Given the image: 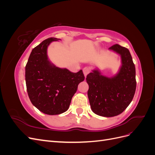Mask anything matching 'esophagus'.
I'll list each match as a JSON object with an SVG mask.
<instances>
[{"mask_svg": "<svg viewBox=\"0 0 155 155\" xmlns=\"http://www.w3.org/2000/svg\"><path fill=\"white\" fill-rule=\"evenodd\" d=\"M91 68H90V67H85L83 68V73H84V74H85V76L86 77L87 76V75L91 72Z\"/></svg>", "mask_w": 155, "mask_h": 155, "instance_id": "1", "label": "esophagus"}]
</instances>
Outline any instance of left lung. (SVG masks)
Wrapping results in <instances>:
<instances>
[{
    "instance_id": "8db88e82",
    "label": "left lung",
    "mask_w": 155,
    "mask_h": 155,
    "mask_svg": "<svg viewBox=\"0 0 155 155\" xmlns=\"http://www.w3.org/2000/svg\"><path fill=\"white\" fill-rule=\"evenodd\" d=\"M109 49L121 55L122 66L118 74L109 78L96 70L86 78L91 109L95 114L105 117L123 112L132 101L137 87L135 66L129 50L117 44Z\"/></svg>"
}]
</instances>
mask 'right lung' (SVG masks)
Returning <instances> with one entry per match:
<instances>
[{
	"label": "right lung",
	"mask_w": 155,
	"mask_h": 155,
	"mask_svg": "<svg viewBox=\"0 0 155 155\" xmlns=\"http://www.w3.org/2000/svg\"><path fill=\"white\" fill-rule=\"evenodd\" d=\"M58 39H45L33 49L25 68L26 89L31 104L49 115L67 111L79 83L85 79L82 70L74 73L50 63L47 47Z\"/></svg>",
	"instance_id": "1"
}]
</instances>
